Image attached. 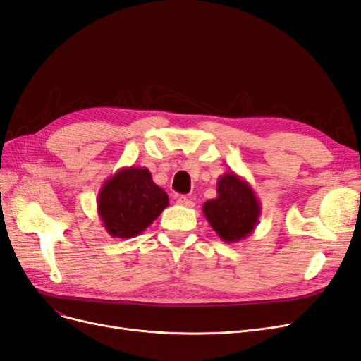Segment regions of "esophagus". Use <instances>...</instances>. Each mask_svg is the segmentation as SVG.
<instances>
[{
  "mask_svg": "<svg viewBox=\"0 0 361 361\" xmlns=\"http://www.w3.org/2000/svg\"><path fill=\"white\" fill-rule=\"evenodd\" d=\"M176 202H178V204L185 206V207H192L194 206V202L191 199H188L187 195H178Z\"/></svg>",
  "mask_w": 361,
  "mask_h": 361,
  "instance_id": "obj_1",
  "label": "esophagus"
}]
</instances>
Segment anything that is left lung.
<instances>
[{"mask_svg":"<svg viewBox=\"0 0 361 361\" xmlns=\"http://www.w3.org/2000/svg\"><path fill=\"white\" fill-rule=\"evenodd\" d=\"M203 214L226 244L239 243L255 232L262 206L250 183L227 171L218 178L216 197L203 204Z\"/></svg>","mask_w":361,"mask_h":361,"instance_id":"obj_1","label":"left lung"}]
</instances>
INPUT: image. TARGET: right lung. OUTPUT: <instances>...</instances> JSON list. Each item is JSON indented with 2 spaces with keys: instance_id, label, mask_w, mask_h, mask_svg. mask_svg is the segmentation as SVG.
Wrapping results in <instances>:
<instances>
[{
  "instance_id": "add662e5",
  "label": "right lung",
  "mask_w": 361,
  "mask_h": 361,
  "mask_svg": "<svg viewBox=\"0 0 361 361\" xmlns=\"http://www.w3.org/2000/svg\"><path fill=\"white\" fill-rule=\"evenodd\" d=\"M169 206V195L152 180L146 167H123L106 179L97 194V214L108 235H140Z\"/></svg>"
}]
</instances>
